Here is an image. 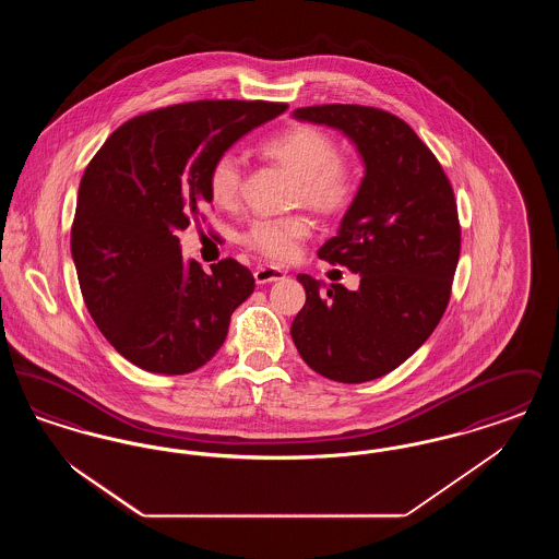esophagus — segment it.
Returning <instances> with one entry per match:
<instances>
[{
    "label": "esophagus",
    "mask_w": 559,
    "mask_h": 559,
    "mask_svg": "<svg viewBox=\"0 0 559 559\" xmlns=\"http://www.w3.org/2000/svg\"><path fill=\"white\" fill-rule=\"evenodd\" d=\"M253 276H255L258 285H266V283H274V281L285 278V272L276 266H258L255 272H253Z\"/></svg>",
    "instance_id": "esophagus-1"
}]
</instances>
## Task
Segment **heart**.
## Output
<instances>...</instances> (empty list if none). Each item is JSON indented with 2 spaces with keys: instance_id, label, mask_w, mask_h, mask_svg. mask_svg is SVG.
<instances>
[{
  "instance_id": "obj_1",
  "label": "heart",
  "mask_w": 559,
  "mask_h": 559,
  "mask_svg": "<svg viewBox=\"0 0 559 559\" xmlns=\"http://www.w3.org/2000/svg\"><path fill=\"white\" fill-rule=\"evenodd\" d=\"M260 151L295 174V201H304L317 212H346L358 197L360 171L356 163L340 155L337 140L319 126L301 123L274 133L260 144ZM242 176L245 167L239 155L233 151L219 153L207 171L213 203L233 207L239 201ZM310 235L312 219L306 213H289L253 219L242 233V242L272 262H287Z\"/></svg>"
}]
</instances>
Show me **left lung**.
Returning <instances> with one entry per match:
<instances>
[{"label": "left lung", "mask_w": 559, "mask_h": 559, "mask_svg": "<svg viewBox=\"0 0 559 559\" xmlns=\"http://www.w3.org/2000/svg\"><path fill=\"white\" fill-rule=\"evenodd\" d=\"M301 121L346 133L365 159V178L340 235L319 258L360 274L347 292L299 274L306 304L292 324L310 369L342 383L394 371L426 344L451 299L461 226L440 160L400 117L360 105H317Z\"/></svg>", "instance_id": "1"}]
</instances>
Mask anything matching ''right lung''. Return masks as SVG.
<instances>
[{
    "label": "right lung",
    "instance_id": "1",
    "mask_svg": "<svg viewBox=\"0 0 559 559\" xmlns=\"http://www.w3.org/2000/svg\"><path fill=\"white\" fill-rule=\"evenodd\" d=\"M285 103L197 100L142 112L110 133L81 178L71 253L87 312L123 358L185 374L224 344L255 278L226 258L187 262L176 230L212 203V160Z\"/></svg>",
    "mask_w": 559,
    "mask_h": 559
}]
</instances>
